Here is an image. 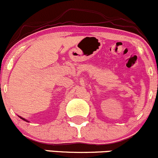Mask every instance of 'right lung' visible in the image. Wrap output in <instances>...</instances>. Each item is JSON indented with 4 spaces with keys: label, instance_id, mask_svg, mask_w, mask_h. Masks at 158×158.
Segmentation results:
<instances>
[{
    "label": "right lung",
    "instance_id": "1",
    "mask_svg": "<svg viewBox=\"0 0 158 158\" xmlns=\"http://www.w3.org/2000/svg\"><path fill=\"white\" fill-rule=\"evenodd\" d=\"M20 118H21V119H22V120H24V121H26V120H25V119H24V118H21V117H20Z\"/></svg>",
    "mask_w": 158,
    "mask_h": 158
}]
</instances>
